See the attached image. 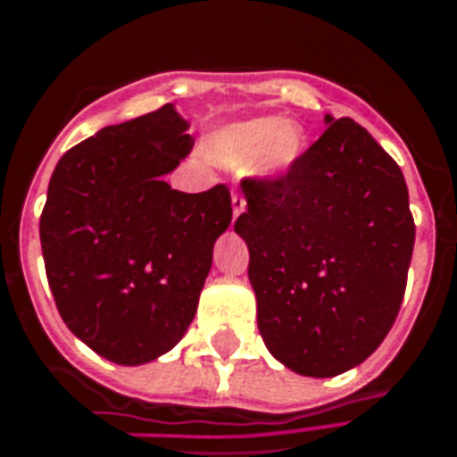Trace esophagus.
Returning a JSON list of instances; mask_svg holds the SVG:
<instances>
[{
	"label": "esophagus",
	"instance_id": "obj_1",
	"mask_svg": "<svg viewBox=\"0 0 457 457\" xmlns=\"http://www.w3.org/2000/svg\"><path fill=\"white\" fill-rule=\"evenodd\" d=\"M231 205H233V219H238L247 207V200L245 195H240V193H233L231 195Z\"/></svg>",
	"mask_w": 457,
	"mask_h": 457
}]
</instances>
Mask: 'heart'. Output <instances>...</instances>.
<instances>
[{
	"mask_svg": "<svg viewBox=\"0 0 457 457\" xmlns=\"http://www.w3.org/2000/svg\"><path fill=\"white\" fill-rule=\"evenodd\" d=\"M207 151L219 165H247L264 177H278L302 155V134L287 120L252 118L214 131Z\"/></svg>",
	"mask_w": 457,
	"mask_h": 457,
	"instance_id": "1",
	"label": "heart"
}]
</instances>
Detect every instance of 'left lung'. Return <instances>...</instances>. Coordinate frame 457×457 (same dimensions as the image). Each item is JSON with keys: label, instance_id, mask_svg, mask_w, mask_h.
I'll return each instance as SVG.
<instances>
[{"label": "left lung", "instance_id": "1", "mask_svg": "<svg viewBox=\"0 0 457 457\" xmlns=\"http://www.w3.org/2000/svg\"><path fill=\"white\" fill-rule=\"evenodd\" d=\"M276 179H243L236 233L250 250L266 349L306 378L359 366L392 330L415 224L403 171L352 118Z\"/></svg>", "mask_w": 457, "mask_h": 457}]
</instances>
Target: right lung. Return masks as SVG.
<instances>
[{"instance_id": "obj_1", "label": "right lung", "mask_w": 457, "mask_h": 457, "mask_svg": "<svg viewBox=\"0 0 457 457\" xmlns=\"http://www.w3.org/2000/svg\"><path fill=\"white\" fill-rule=\"evenodd\" d=\"M174 105L111 125L58 160L39 219L44 266L75 337L120 366L167 353L191 326L231 193L174 191L191 153Z\"/></svg>"}]
</instances>
